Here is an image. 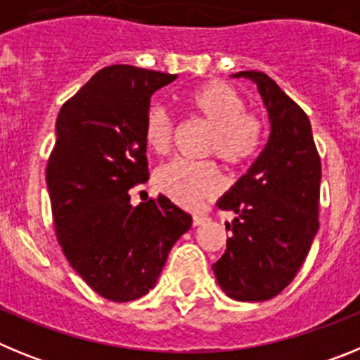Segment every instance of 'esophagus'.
I'll list each match as a JSON object with an SVG mask.
<instances>
[{"label":"esophagus","instance_id":"34e87169","mask_svg":"<svg viewBox=\"0 0 360 360\" xmlns=\"http://www.w3.org/2000/svg\"><path fill=\"white\" fill-rule=\"evenodd\" d=\"M205 219H207V216L205 214H195L193 216V225H195V227H198V225H202Z\"/></svg>","mask_w":360,"mask_h":360}]
</instances>
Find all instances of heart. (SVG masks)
Instances as JSON below:
<instances>
[{"instance_id":"1","label":"heart","mask_w":360,"mask_h":360,"mask_svg":"<svg viewBox=\"0 0 360 360\" xmlns=\"http://www.w3.org/2000/svg\"><path fill=\"white\" fill-rule=\"evenodd\" d=\"M191 115L209 126L203 155H216L236 169L257 157L265 141L266 122L259 113L247 110L243 95L227 82L212 79L196 86L184 97ZM174 135V120L164 106H151L144 119V144L153 153L164 155ZM153 184L182 207H198L224 189L218 165L211 160H171L157 167Z\"/></svg>"}]
</instances>
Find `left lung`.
<instances>
[{"instance_id": "1", "label": "left lung", "mask_w": 360, "mask_h": 360, "mask_svg": "<svg viewBox=\"0 0 360 360\" xmlns=\"http://www.w3.org/2000/svg\"><path fill=\"white\" fill-rule=\"evenodd\" d=\"M269 110L270 136L247 174L218 202L236 212L231 238L212 265L236 301H265L290 285L319 229L321 157L307 113L266 73L245 70Z\"/></svg>"}]
</instances>
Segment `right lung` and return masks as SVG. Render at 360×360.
Here are the masks:
<instances>
[{
  "mask_svg": "<svg viewBox=\"0 0 360 360\" xmlns=\"http://www.w3.org/2000/svg\"><path fill=\"white\" fill-rule=\"evenodd\" d=\"M176 75L129 65L98 70L63 104L46 164L56 236L98 295L126 303L148 294L191 214L158 195L133 207L149 178L144 119L151 95Z\"/></svg>",
  "mask_w": 360,
  "mask_h": 360,
  "instance_id": "right-lung-1",
  "label": "right lung"
}]
</instances>
